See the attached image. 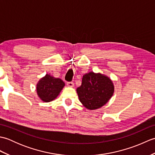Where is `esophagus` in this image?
Masks as SVG:
<instances>
[{"instance_id": "obj_1", "label": "esophagus", "mask_w": 155, "mask_h": 155, "mask_svg": "<svg viewBox=\"0 0 155 155\" xmlns=\"http://www.w3.org/2000/svg\"><path fill=\"white\" fill-rule=\"evenodd\" d=\"M67 86L69 87H74V83H72V82H68Z\"/></svg>"}]
</instances>
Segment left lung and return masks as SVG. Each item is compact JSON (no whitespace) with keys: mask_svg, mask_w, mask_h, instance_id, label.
I'll use <instances>...</instances> for the list:
<instances>
[{"mask_svg":"<svg viewBox=\"0 0 155 155\" xmlns=\"http://www.w3.org/2000/svg\"><path fill=\"white\" fill-rule=\"evenodd\" d=\"M114 87L109 78L101 73L90 72L83 75L77 92L81 103L89 110L102 107L110 100Z\"/></svg>","mask_w":155,"mask_h":155,"instance_id":"obj_1","label":"left lung"}]
</instances>
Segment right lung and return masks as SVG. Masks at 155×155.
Instances as JSON below:
<instances>
[{
  "instance_id": "add662e5",
  "label": "right lung",
  "mask_w": 155,
  "mask_h": 155,
  "mask_svg": "<svg viewBox=\"0 0 155 155\" xmlns=\"http://www.w3.org/2000/svg\"><path fill=\"white\" fill-rule=\"evenodd\" d=\"M64 85V83L61 78H55L51 74H47L38 82L37 94L42 101L48 103L58 97Z\"/></svg>"
}]
</instances>
